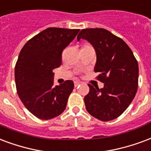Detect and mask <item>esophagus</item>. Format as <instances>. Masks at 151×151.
I'll list each match as a JSON object with an SVG mask.
<instances>
[{
  "instance_id": "34e87169",
  "label": "esophagus",
  "mask_w": 151,
  "mask_h": 151,
  "mask_svg": "<svg viewBox=\"0 0 151 151\" xmlns=\"http://www.w3.org/2000/svg\"><path fill=\"white\" fill-rule=\"evenodd\" d=\"M80 84H81V82H80V81H75V82H74V86L78 87Z\"/></svg>"
}]
</instances>
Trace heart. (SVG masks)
Listing matches in <instances>:
<instances>
[{"label": "heart", "mask_w": 151, "mask_h": 151, "mask_svg": "<svg viewBox=\"0 0 151 151\" xmlns=\"http://www.w3.org/2000/svg\"><path fill=\"white\" fill-rule=\"evenodd\" d=\"M86 48H92V47L90 46V45H84L81 47V49H86Z\"/></svg>", "instance_id": "b5f03b06"}]
</instances>
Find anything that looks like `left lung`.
Masks as SVG:
<instances>
[{
    "label": "left lung",
    "mask_w": 151,
    "mask_h": 151,
    "mask_svg": "<svg viewBox=\"0 0 151 151\" xmlns=\"http://www.w3.org/2000/svg\"><path fill=\"white\" fill-rule=\"evenodd\" d=\"M78 41H89L95 50L94 72L103 88L88 84L90 92L85 96L90 114L103 122L115 119L127 110L138 90V65L125 41L105 29H84Z\"/></svg>",
    "instance_id": "obj_1"
}]
</instances>
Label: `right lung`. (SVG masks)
<instances>
[{
    "label": "right lung",
    "mask_w": 151,
    "mask_h": 151,
    "mask_svg": "<svg viewBox=\"0 0 151 151\" xmlns=\"http://www.w3.org/2000/svg\"><path fill=\"white\" fill-rule=\"evenodd\" d=\"M80 29L48 28L26 42L15 66V81L22 103L37 118L49 120L65 109L74 84L67 80L53 86V70L61 65L65 48Z\"/></svg>",
    "instance_id": "obj_1"
}]
</instances>
